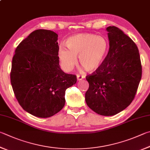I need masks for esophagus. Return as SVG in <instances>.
Here are the masks:
<instances>
[{
  "instance_id": "34e87169",
  "label": "esophagus",
  "mask_w": 150,
  "mask_h": 150,
  "mask_svg": "<svg viewBox=\"0 0 150 150\" xmlns=\"http://www.w3.org/2000/svg\"><path fill=\"white\" fill-rule=\"evenodd\" d=\"M77 80L78 81H81L83 79H84V76L83 75H77Z\"/></svg>"
}]
</instances>
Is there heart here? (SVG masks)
Segmentation results:
<instances>
[{"label": "heart", "instance_id": "1", "mask_svg": "<svg viewBox=\"0 0 150 150\" xmlns=\"http://www.w3.org/2000/svg\"><path fill=\"white\" fill-rule=\"evenodd\" d=\"M68 49L59 48L58 56L65 70L71 71L77 64L79 56L80 64L88 72H94L103 64L108 50L105 39L91 33H81L68 39Z\"/></svg>", "mask_w": 150, "mask_h": 150}]
</instances>
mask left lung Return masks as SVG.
Listing matches in <instances>:
<instances>
[{"label":"left lung","mask_w":150,"mask_h":150,"mask_svg":"<svg viewBox=\"0 0 150 150\" xmlns=\"http://www.w3.org/2000/svg\"><path fill=\"white\" fill-rule=\"evenodd\" d=\"M110 48L98 69L86 76L87 105L101 115L111 116L127 108L137 94L142 64L137 45L115 26L106 28Z\"/></svg>","instance_id":"left-lung-1"}]
</instances>
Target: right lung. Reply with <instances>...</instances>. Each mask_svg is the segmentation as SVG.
<instances>
[{"mask_svg":"<svg viewBox=\"0 0 150 150\" xmlns=\"http://www.w3.org/2000/svg\"><path fill=\"white\" fill-rule=\"evenodd\" d=\"M58 35L50 30L32 32L16 48L10 82L18 103L24 110L40 118L59 112L65 105L67 88L77 76L67 74L59 65Z\"/></svg>","mask_w":150,"mask_h":150,"instance_id":"obj_1","label":"right lung"}]
</instances>
